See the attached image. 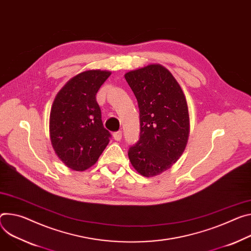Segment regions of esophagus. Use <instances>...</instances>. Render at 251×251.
<instances>
[{
    "mask_svg": "<svg viewBox=\"0 0 251 251\" xmlns=\"http://www.w3.org/2000/svg\"><path fill=\"white\" fill-rule=\"evenodd\" d=\"M113 137L116 141H120L122 139V131H118L113 134Z\"/></svg>",
    "mask_w": 251,
    "mask_h": 251,
    "instance_id": "esophagus-1",
    "label": "esophagus"
}]
</instances>
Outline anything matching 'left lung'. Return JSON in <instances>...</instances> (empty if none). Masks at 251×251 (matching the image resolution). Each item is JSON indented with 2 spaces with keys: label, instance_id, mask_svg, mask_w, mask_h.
<instances>
[{
  "label": "left lung",
  "instance_id": "left-lung-1",
  "mask_svg": "<svg viewBox=\"0 0 251 251\" xmlns=\"http://www.w3.org/2000/svg\"><path fill=\"white\" fill-rule=\"evenodd\" d=\"M137 99L140 138L128 151L135 170L152 177L169 169L184 152L190 123L185 95L165 67L151 64L125 74Z\"/></svg>",
  "mask_w": 251,
  "mask_h": 251
}]
</instances>
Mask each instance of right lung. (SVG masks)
I'll use <instances>...</instances> for the list:
<instances>
[{"instance_id":"1","label":"right lung","mask_w":251,"mask_h":251,"mask_svg":"<svg viewBox=\"0 0 251 251\" xmlns=\"http://www.w3.org/2000/svg\"><path fill=\"white\" fill-rule=\"evenodd\" d=\"M111 75L88 70L66 83L50 113V138L60 160L72 170L94 165L109 143L111 134L102 123L96 94Z\"/></svg>"}]
</instances>
